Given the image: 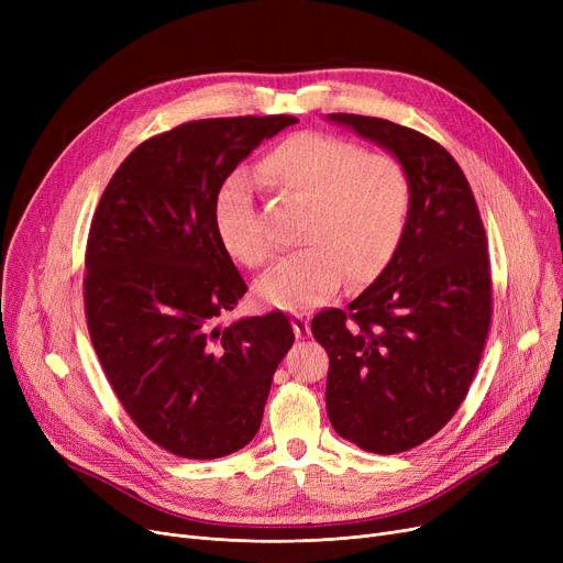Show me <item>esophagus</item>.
<instances>
[{
  "instance_id": "obj_1",
  "label": "esophagus",
  "mask_w": 563,
  "mask_h": 563,
  "mask_svg": "<svg viewBox=\"0 0 563 563\" xmlns=\"http://www.w3.org/2000/svg\"><path fill=\"white\" fill-rule=\"evenodd\" d=\"M291 329L297 338H310V319L306 314H291Z\"/></svg>"
}]
</instances>
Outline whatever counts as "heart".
<instances>
[{"instance_id": "heart-1", "label": "heart", "mask_w": 563, "mask_h": 563, "mask_svg": "<svg viewBox=\"0 0 563 563\" xmlns=\"http://www.w3.org/2000/svg\"><path fill=\"white\" fill-rule=\"evenodd\" d=\"M272 191L306 202L301 251L285 255L255 283L269 308L297 312L327 301L344 276L365 285L393 262L412 207L406 168L388 155H365L361 145L299 132L274 145L257 164ZM212 221L223 251L244 266H260L269 242L255 219L244 173H230L212 200Z\"/></svg>"}]
</instances>
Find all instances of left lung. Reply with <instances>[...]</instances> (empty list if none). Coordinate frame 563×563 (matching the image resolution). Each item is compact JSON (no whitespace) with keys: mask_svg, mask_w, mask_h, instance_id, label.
Segmentation results:
<instances>
[{"mask_svg":"<svg viewBox=\"0 0 563 563\" xmlns=\"http://www.w3.org/2000/svg\"><path fill=\"white\" fill-rule=\"evenodd\" d=\"M327 121L390 153L408 173L404 240L346 310H323L312 335L327 349L333 429L374 454L429 440L461 406L490 327L486 232L456 159L429 136L383 118Z\"/></svg>","mask_w":563,"mask_h":563,"instance_id":"1","label":"left lung"}]
</instances>
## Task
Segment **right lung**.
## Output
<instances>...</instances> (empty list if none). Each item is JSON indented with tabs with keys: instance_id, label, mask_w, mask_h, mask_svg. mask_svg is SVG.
Instances as JSON below:
<instances>
[{
	"instance_id": "add662e5",
	"label": "right lung",
	"mask_w": 563,
	"mask_h": 563,
	"mask_svg": "<svg viewBox=\"0 0 563 563\" xmlns=\"http://www.w3.org/2000/svg\"><path fill=\"white\" fill-rule=\"evenodd\" d=\"M294 115L194 121L143 141L118 166L86 246L84 301L98 358L136 427L185 459L255 438L294 342L283 312L217 321L246 283L223 251L219 185Z\"/></svg>"
}]
</instances>
